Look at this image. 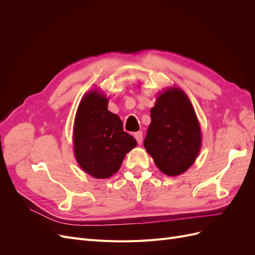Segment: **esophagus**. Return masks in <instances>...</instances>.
<instances>
[{
    "instance_id": "34e87169",
    "label": "esophagus",
    "mask_w": 255,
    "mask_h": 255,
    "mask_svg": "<svg viewBox=\"0 0 255 255\" xmlns=\"http://www.w3.org/2000/svg\"><path fill=\"white\" fill-rule=\"evenodd\" d=\"M134 137H135V139L137 140V142L139 143V144H141V142H142V132L135 133Z\"/></svg>"
}]
</instances>
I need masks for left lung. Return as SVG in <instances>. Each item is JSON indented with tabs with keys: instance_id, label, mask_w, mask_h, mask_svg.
<instances>
[{
	"instance_id": "left-lung-1",
	"label": "left lung",
	"mask_w": 255,
	"mask_h": 255,
	"mask_svg": "<svg viewBox=\"0 0 255 255\" xmlns=\"http://www.w3.org/2000/svg\"><path fill=\"white\" fill-rule=\"evenodd\" d=\"M150 113L143 142L146 152L163 173H184L195 163L202 143L201 128L187 95L180 88H166Z\"/></svg>"
}]
</instances>
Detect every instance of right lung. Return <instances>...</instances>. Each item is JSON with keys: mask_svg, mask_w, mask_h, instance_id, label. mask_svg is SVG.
Masks as SVG:
<instances>
[{"mask_svg": "<svg viewBox=\"0 0 255 255\" xmlns=\"http://www.w3.org/2000/svg\"><path fill=\"white\" fill-rule=\"evenodd\" d=\"M107 107L109 98L98 89L90 90L82 98L74 118V156L83 170L96 179L117 172L126 154L137 145Z\"/></svg>", "mask_w": 255, "mask_h": 255, "instance_id": "obj_1", "label": "right lung"}]
</instances>
